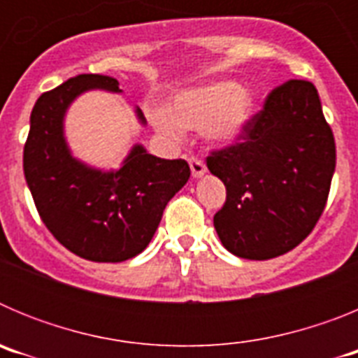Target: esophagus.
Returning <instances> with one entry per match:
<instances>
[{
	"label": "esophagus",
	"instance_id": "obj_1",
	"mask_svg": "<svg viewBox=\"0 0 358 358\" xmlns=\"http://www.w3.org/2000/svg\"><path fill=\"white\" fill-rule=\"evenodd\" d=\"M188 163H189V169H192V176H194L195 179H197V177H202L204 173H206V164L202 163L199 157L192 156L188 159Z\"/></svg>",
	"mask_w": 358,
	"mask_h": 358
}]
</instances>
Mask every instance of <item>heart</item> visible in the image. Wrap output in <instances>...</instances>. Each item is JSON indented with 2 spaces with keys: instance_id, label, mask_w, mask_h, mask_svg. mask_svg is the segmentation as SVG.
<instances>
[{
  "instance_id": "heart-1",
  "label": "heart",
  "mask_w": 358,
  "mask_h": 358,
  "mask_svg": "<svg viewBox=\"0 0 358 358\" xmlns=\"http://www.w3.org/2000/svg\"><path fill=\"white\" fill-rule=\"evenodd\" d=\"M255 107L251 91L233 80H220L177 93L169 103V115L156 113L152 120L170 138H179L181 129H202L208 140L226 145L245 131Z\"/></svg>"
}]
</instances>
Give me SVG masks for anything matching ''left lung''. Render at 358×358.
Masks as SVG:
<instances>
[{
	"instance_id": "obj_1",
	"label": "left lung",
	"mask_w": 358,
	"mask_h": 358,
	"mask_svg": "<svg viewBox=\"0 0 358 358\" xmlns=\"http://www.w3.org/2000/svg\"><path fill=\"white\" fill-rule=\"evenodd\" d=\"M206 164L226 186L213 217L224 248L245 260L292 251L317 224L335 172L334 132L315 85H278L238 143L211 152Z\"/></svg>"
}]
</instances>
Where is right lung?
Returning <instances> with one entry per match:
<instances>
[{
	"instance_id": "1",
	"label": "right lung",
	"mask_w": 358,
	"mask_h": 358,
	"mask_svg": "<svg viewBox=\"0 0 358 358\" xmlns=\"http://www.w3.org/2000/svg\"><path fill=\"white\" fill-rule=\"evenodd\" d=\"M90 90L120 93L116 78L78 75L43 93L31 109L23 152L27 185L44 226L73 255L116 264L145 251L170 199L189 179L185 159H161L134 145L118 170L87 166L71 156L64 116ZM136 116L145 125L143 113Z\"/></svg>"
}]
</instances>
